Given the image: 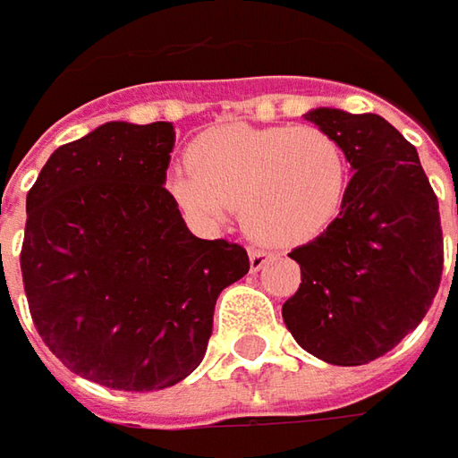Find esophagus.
<instances>
[{
    "instance_id": "1",
    "label": "esophagus",
    "mask_w": 458,
    "mask_h": 458,
    "mask_svg": "<svg viewBox=\"0 0 458 458\" xmlns=\"http://www.w3.org/2000/svg\"><path fill=\"white\" fill-rule=\"evenodd\" d=\"M267 259H270V252H267V250H259V247H252V250H250V267H252L255 273L267 265Z\"/></svg>"
}]
</instances>
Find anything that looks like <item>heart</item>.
I'll use <instances>...</instances> for the list:
<instances>
[{"label":"heart","instance_id":"heart-1","mask_svg":"<svg viewBox=\"0 0 458 458\" xmlns=\"http://www.w3.org/2000/svg\"><path fill=\"white\" fill-rule=\"evenodd\" d=\"M185 160L188 170L167 178L185 214L219 224L239 206L244 229L273 247L303 244L328 229L352 175L346 148L321 127L229 122L199 134Z\"/></svg>","mask_w":458,"mask_h":458}]
</instances>
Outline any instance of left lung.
Wrapping results in <instances>:
<instances>
[{
	"label": "left lung",
	"instance_id": "obj_1",
	"mask_svg": "<svg viewBox=\"0 0 458 458\" xmlns=\"http://www.w3.org/2000/svg\"><path fill=\"white\" fill-rule=\"evenodd\" d=\"M354 170L339 216L295 247L301 288L283 321L308 354L357 367L387 354L428 313L444 273L438 199L415 148L377 114L313 109Z\"/></svg>",
	"mask_w": 458,
	"mask_h": 458
}]
</instances>
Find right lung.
I'll use <instances>...</instances> for the list:
<instances>
[{
	"instance_id": "add662e5",
	"label": "right lung",
	"mask_w": 458,
	"mask_h": 458,
	"mask_svg": "<svg viewBox=\"0 0 458 458\" xmlns=\"http://www.w3.org/2000/svg\"><path fill=\"white\" fill-rule=\"evenodd\" d=\"M173 145L170 122H106L53 152L27 193L32 324L71 372L112 390L188 377L219 293L250 273L242 244L188 232L163 185Z\"/></svg>"
}]
</instances>
